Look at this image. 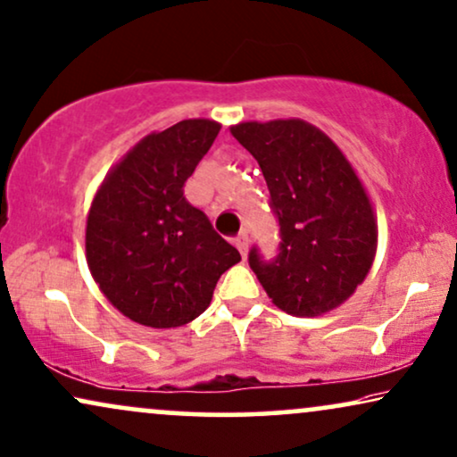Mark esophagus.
<instances>
[{
  "label": "esophagus",
  "mask_w": 457,
  "mask_h": 457,
  "mask_svg": "<svg viewBox=\"0 0 457 457\" xmlns=\"http://www.w3.org/2000/svg\"><path fill=\"white\" fill-rule=\"evenodd\" d=\"M235 245L237 250L241 252V256L245 258L247 256V247H250V237H247V233H239L235 237Z\"/></svg>",
  "instance_id": "obj_1"
}]
</instances>
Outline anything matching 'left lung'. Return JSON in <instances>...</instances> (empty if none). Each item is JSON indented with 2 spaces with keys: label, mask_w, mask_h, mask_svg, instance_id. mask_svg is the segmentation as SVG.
I'll list each match as a JSON object with an SVG mask.
<instances>
[{
  "label": "left lung",
  "mask_w": 457,
  "mask_h": 457,
  "mask_svg": "<svg viewBox=\"0 0 457 457\" xmlns=\"http://www.w3.org/2000/svg\"><path fill=\"white\" fill-rule=\"evenodd\" d=\"M252 153L279 222L270 260L253 245L247 256L281 311L315 317L342 304L371 269L376 218L365 188L342 151L311 123L247 121L230 128Z\"/></svg>",
  "instance_id": "obj_1"
}]
</instances>
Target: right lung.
<instances>
[{
	"label": "right lung",
	"mask_w": 457,
	"mask_h": 457,
	"mask_svg": "<svg viewBox=\"0 0 457 457\" xmlns=\"http://www.w3.org/2000/svg\"><path fill=\"white\" fill-rule=\"evenodd\" d=\"M220 123L185 120L142 138L92 201L86 253L94 281L117 311L146 328H178L210 306L239 252L188 204L185 182Z\"/></svg>",
	"instance_id": "obj_1"
}]
</instances>
